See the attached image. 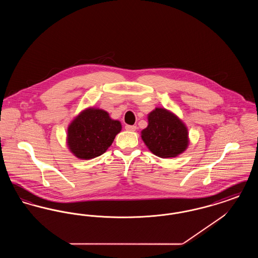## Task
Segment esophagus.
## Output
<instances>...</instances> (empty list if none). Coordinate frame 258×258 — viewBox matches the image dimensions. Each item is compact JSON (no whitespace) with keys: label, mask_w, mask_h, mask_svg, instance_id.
<instances>
[{"label":"esophagus","mask_w":258,"mask_h":258,"mask_svg":"<svg viewBox=\"0 0 258 258\" xmlns=\"http://www.w3.org/2000/svg\"><path fill=\"white\" fill-rule=\"evenodd\" d=\"M124 128H125L126 131H130V132H135V130H136V125H130V124H126V125L124 126Z\"/></svg>","instance_id":"1"}]
</instances>
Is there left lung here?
<instances>
[{
	"mask_svg": "<svg viewBox=\"0 0 258 258\" xmlns=\"http://www.w3.org/2000/svg\"><path fill=\"white\" fill-rule=\"evenodd\" d=\"M148 126L141 137L149 150L160 158H174L188 144L187 130L182 121L164 108H156L148 116Z\"/></svg>",
	"mask_w": 258,
	"mask_h": 258,
	"instance_id": "1",
	"label": "left lung"
}]
</instances>
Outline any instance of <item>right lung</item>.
Returning a JSON list of instances; mask_svg holds the SVG:
<instances>
[{"label": "right lung", "instance_id": "obj_1", "mask_svg": "<svg viewBox=\"0 0 258 258\" xmlns=\"http://www.w3.org/2000/svg\"><path fill=\"white\" fill-rule=\"evenodd\" d=\"M121 130V123L112 120L106 111L89 108L70 124L68 145L77 158L94 159L106 152Z\"/></svg>", "mask_w": 258, "mask_h": 258}]
</instances>
